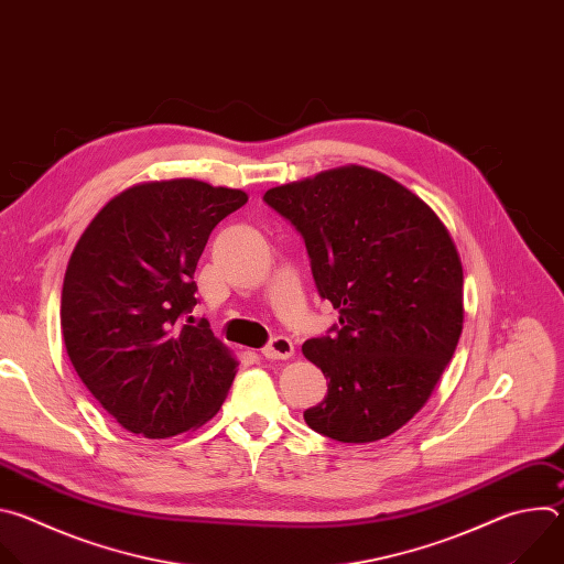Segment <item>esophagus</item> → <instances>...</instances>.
<instances>
[{
  "label": "esophagus",
  "instance_id": "obj_1",
  "mask_svg": "<svg viewBox=\"0 0 564 564\" xmlns=\"http://www.w3.org/2000/svg\"><path fill=\"white\" fill-rule=\"evenodd\" d=\"M294 352V344L288 337H274L265 348L263 357L265 359H288Z\"/></svg>",
  "mask_w": 564,
  "mask_h": 564
}]
</instances>
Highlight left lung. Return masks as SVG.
<instances>
[{"label": "left lung", "mask_w": 564, "mask_h": 564, "mask_svg": "<svg viewBox=\"0 0 564 564\" xmlns=\"http://www.w3.org/2000/svg\"><path fill=\"white\" fill-rule=\"evenodd\" d=\"M303 236L321 299L339 310L303 355L328 394L303 413L337 442H377L431 397L462 335V263L437 214L397 181L359 167L268 189Z\"/></svg>", "instance_id": "left-lung-1"}]
</instances>
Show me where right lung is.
I'll return each mask as SVG.
<instances>
[{
    "label": "right lung",
    "mask_w": 564,
    "mask_h": 564,
    "mask_svg": "<svg viewBox=\"0 0 564 564\" xmlns=\"http://www.w3.org/2000/svg\"><path fill=\"white\" fill-rule=\"evenodd\" d=\"M240 189L178 178L135 185L91 220L62 288V337L83 383L113 420L165 440L212 420L236 359L196 326V263Z\"/></svg>",
    "instance_id": "add662e5"
}]
</instances>
